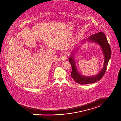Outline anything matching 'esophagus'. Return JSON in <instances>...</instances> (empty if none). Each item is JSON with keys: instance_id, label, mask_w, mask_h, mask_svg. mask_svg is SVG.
<instances>
[{"instance_id": "esophagus-1", "label": "esophagus", "mask_w": 121, "mask_h": 121, "mask_svg": "<svg viewBox=\"0 0 121 121\" xmlns=\"http://www.w3.org/2000/svg\"><path fill=\"white\" fill-rule=\"evenodd\" d=\"M67 55H66V54H63L61 56V60H65L67 59Z\"/></svg>"}]
</instances>
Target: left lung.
<instances>
[{
  "mask_svg": "<svg viewBox=\"0 0 121 121\" xmlns=\"http://www.w3.org/2000/svg\"><path fill=\"white\" fill-rule=\"evenodd\" d=\"M88 41L89 42L95 43L99 45L102 49L103 53L104 56V63L103 68L100 70L99 73L94 76H85L81 75L78 71L76 66V62L73 57V54L78 49V47L76 49L71 53L70 57L69 58V61L72 66V72L71 77L77 83L81 85H86L88 84H91L95 83L99 81L104 75L105 72L106 70L107 65L111 57V49L110 45L108 43L107 39L104 33L100 32L93 35L86 39L83 40L81 43H84L86 41Z\"/></svg>",
  "mask_w": 121,
  "mask_h": 121,
  "instance_id": "8db88e82",
  "label": "left lung"
}]
</instances>
